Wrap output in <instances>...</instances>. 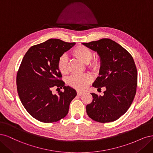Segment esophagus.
I'll return each mask as SVG.
<instances>
[{
    "label": "esophagus",
    "instance_id": "1",
    "mask_svg": "<svg viewBox=\"0 0 153 153\" xmlns=\"http://www.w3.org/2000/svg\"><path fill=\"white\" fill-rule=\"evenodd\" d=\"M77 95L79 96H81L84 94V92H82V91H77Z\"/></svg>",
    "mask_w": 153,
    "mask_h": 153
}]
</instances>
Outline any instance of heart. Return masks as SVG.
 Here are the masks:
<instances>
[{"label":"heart","instance_id":"1","mask_svg":"<svg viewBox=\"0 0 153 153\" xmlns=\"http://www.w3.org/2000/svg\"><path fill=\"white\" fill-rule=\"evenodd\" d=\"M72 55L84 63H86L88 68L93 72L97 73L100 69L101 61L98 58L93 57V53L89 48L83 45H79L72 51ZM68 59L65 55L58 58L56 66L58 70L62 74H66L68 72ZM92 77L85 74L81 75H72L68 77L67 82L70 86L77 90H85L91 81Z\"/></svg>","mask_w":153,"mask_h":153}]
</instances>
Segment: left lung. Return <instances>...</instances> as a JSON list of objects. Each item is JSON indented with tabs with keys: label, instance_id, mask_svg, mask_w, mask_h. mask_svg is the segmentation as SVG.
I'll return each instance as SVG.
<instances>
[{
	"label": "left lung",
	"instance_id": "obj_1",
	"mask_svg": "<svg viewBox=\"0 0 153 153\" xmlns=\"http://www.w3.org/2000/svg\"><path fill=\"white\" fill-rule=\"evenodd\" d=\"M98 53L101 59L100 76L93 86H105L103 95L91 93L93 100L86 105L91 119L105 123L114 121L129 109L137 86V70L131 54L109 39L82 43Z\"/></svg>",
	"mask_w": 153,
	"mask_h": 153
}]
</instances>
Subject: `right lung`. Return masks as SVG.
<instances>
[{
  "label": "right lung",
  "instance_id": "obj_1",
  "mask_svg": "<svg viewBox=\"0 0 153 153\" xmlns=\"http://www.w3.org/2000/svg\"><path fill=\"white\" fill-rule=\"evenodd\" d=\"M75 44L50 39L29 48L23 58L16 75L18 93L27 111L39 121L53 123L65 117L77 95L74 89L65 86L56 66L58 58ZM54 87L64 91L53 95Z\"/></svg>",
  "mask_w": 153,
  "mask_h": 153
}]
</instances>
